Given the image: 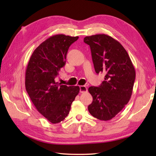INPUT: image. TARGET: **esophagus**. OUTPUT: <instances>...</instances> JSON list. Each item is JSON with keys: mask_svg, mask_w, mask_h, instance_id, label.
<instances>
[{"mask_svg": "<svg viewBox=\"0 0 156 156\" xmlns=\"http://www.w3.org/2000/svg\"><path fill=\"white\" fill-rule=\"evenodd\" d=\"M87 88L86 86H80V92L81 93H84V92H87Z\"/></svg>", "mask_w": 156, "mask_h": 156, "instance_id": "1", "label": "esophagus"}]
</instances>
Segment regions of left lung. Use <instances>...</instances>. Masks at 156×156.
<instances>
[{
  "mask_svg": "<svg viewBox=\"0 0 156 156\" xmlns=\"http://www.w3.org/2000/svg\"><path fill=\"white\" fill-rule=\"evenodd\" d=\"M84 42L90 48L96 73L106 74L99 87L88 88L93 98L88 111L99 120H111L130 100L135 79V68L125 49L111 36H87Z\"/></svg>",
  "mask_w": 156,
  "mask_h": 156,
  "instance_id": "1",
  "label": "left lung"
}]
</instances>
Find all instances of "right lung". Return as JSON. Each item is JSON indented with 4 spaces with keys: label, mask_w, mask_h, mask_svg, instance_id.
I'll use <instances>...</instances> for the list:
<instances>
[{
    "label": "right lung",
    "mask_w": 156,
    "mask_h": 156,
    "mask_svg": "<svg viewBox=\"0 0 156 156\" xmlns=\"http://www.w3.org/2000/svg\"><path fill=\"white\" fill-rule=\"evenodd\" d=\"M78 36L55 35L46 39L33 53L25 73V88L37 110L51 123L67 117L79 87H68L55 78L66 64V55Z\"/></svg>",
    "instance_id": "right-lung-1"
}]
</instances>
